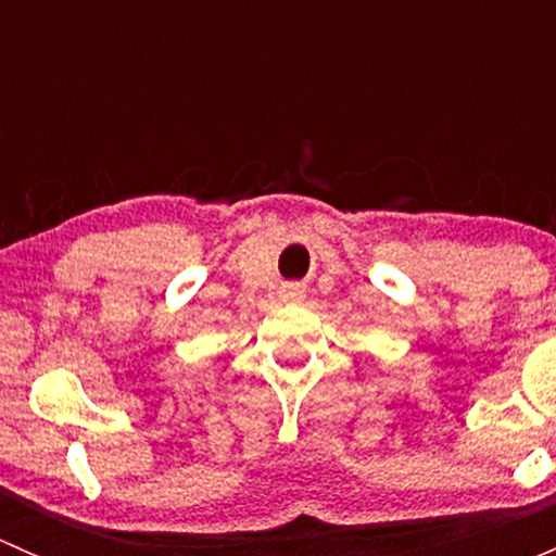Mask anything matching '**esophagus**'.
Returning a JSON list of instances; mask_svg holds the SVG:
<instances>
[{"label": "esophagus", "instance_id": "obj_1", "mask_svg": "<svg viewBox=\"0 0 556 556\" xmlns=\"http://www.w3.org/2000/svg\"><path fill=\"white\" fill-rule=\"evenodd\" d=\"M282 295L288 301H301V299H304V290H301L299 285H288V288L282 290Z\"/></svg>", "mask_w": 556, "mask_h": 556}]
</instances>
